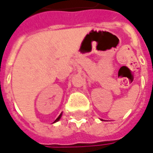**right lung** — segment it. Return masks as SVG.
Wrapping results in <instances>:
<instances>
[{
    "mask_svg": "<svg viewBox=\"0 0 153 153\" xmlns=\"http://www.w3.org/2000/svg\"><path fill=\"white\" fill-rule=\"evenodd\" d=\"M60 117H61V114L59 115V117H57V118H56V120L54 121V122H57V121H59V118H60Z\"/></svg>",
    "mask_w": 153,
    "mask_h": 153,
    "instance_id": "1",
    "label": "right lung"
}]
</instances>
